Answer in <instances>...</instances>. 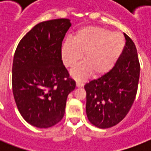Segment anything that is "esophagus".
Segmentation results:
<instances>
[{
    "mask_svg": "<svg viewBox=\"0 0 151 151\" xmlns=\"http://www.w3.org/2000/svg\"><path fill=\"white\" fill-rule=\"evenodd\" d=\"M84 86V83L81 82V81H77V87L81 88Z\"/></svg>",
    "mask_w": 151,
    "mask_h": 151,
    "instance_id": "esophagus-1",
    "label": "esophagus"
}]
</instances>
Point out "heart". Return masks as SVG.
Masks as SVG:
<instances>
[{"instance_id":"heart-1","label":"heart","mask_w":151,"mask_h":151,"mask_svg":"<svg viewBox=\"0 0 151 151\" xmlns=\"http://www.w3.org/2000/svg\"><path fill=\"white\" fill-rule=\"evenodd\" d=\"M124 45L125 41L121 33L88 26L78 29L73 40L67 38L63 42L62 60L65 66L72 68L84 54L85 62L72 71L73 78L83 80L92 73L100 76L109 72L120 59Z\"/></svg>"}]
</instances>
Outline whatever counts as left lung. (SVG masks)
Here are the masks:
<instances>
[{"label": "left lung", "instance_id": "obj_1", "mask_svg": "<svg viewBox=\"0 0 151 151\" xmlns=\"http://www.w3.org/2000/svg\"><path fill=\"white\" fill-rule=\"evenodd\" d=\"M122 55L109 72L85 85L86 114L91 123L108 129L122 122L131 109L138 89L140 64L136 45L126 34Z\"/></svg>", "mask_w": 151, "mask_h": 151}]
</instances>
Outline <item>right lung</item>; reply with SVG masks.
<instances>
[{
	"label": "right lung",
	"instance_id": "add662e5",
	"mask_svg": "<svg viewBox=\"0 0 151 151\" xmlns=\"http://www.w3.org/2000/svg\"><path fill=\"white\" fill-rule=\"evenodd\" d=\"M71 23L67 19L40 22L21 40L12 64V92L22 117L48 129L64 116L75 81L63 64L61 46Z\"/></svg>",
	"mask_w": 151,
	"mask_h": 151
}]
</instances>
